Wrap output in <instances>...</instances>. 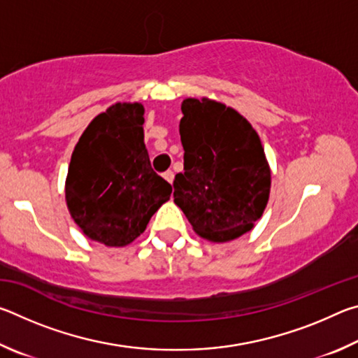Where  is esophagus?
<instances>
[{
  "instance_id": "esophagus-1",
  "label": "esophagus",
  "mask_w": 358,
  "mask_h": 358,
  "mask_svg": "<svg viewBox=\"0 0 358 358\" xmlns=\"http://www.w3.org/2000/svg\"><path fill=\"white\" fill-rule=\"evenodd\" d=\"M162 177H164V180L169 181V183H172V181H173V172L172 171H167V172L162 173Z\"/></svg>"
}]
</instances>
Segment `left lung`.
Listing matches in <instances>:
<instances>
[{
  "mask_svg": "<svg viewBox=\"0 0 358 358\" xmlns=\"http://www.w3.org/2000/svg\"><path fill=\"white\" fill-rule=\"evenodd\" d=\"M185 169L175 175L173 202L194 232L224 243L262 216L271 173L257 132L232 107L211 99L181 102Z\"/></svg>",
  "mask_w": 358,
  "mask_h": 358,
  "instance_id": "8db88e82",
  "label": "left lung"
}]
</instances>
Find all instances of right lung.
I'll return each mask as SVG.
<instances>
[{"label":"right lung","mask_w":358,"mask_h":358,"mask_svg":"<svg viewBox=\"0 0 358 358\" xmlns=\"http://www.w3.org/2000/svg\"><path fill=\"white\" fill-rule=\"evenodd\" d=\"M138 102L99 113L78 138L66 178L69 213L88 238L126 246L141 235L172 186L150 164Z\"/></svg>","instance_id":"right-lung-1"}]
</instances>
